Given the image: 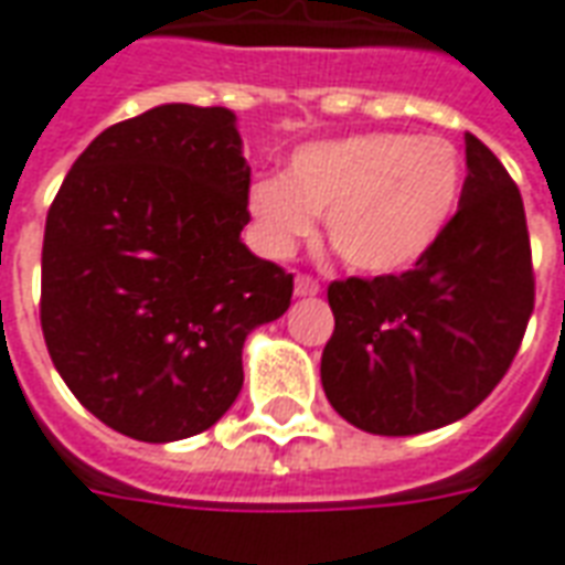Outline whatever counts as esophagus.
Instances as JSON below:
<instances>
[{
	"label": "esophagus",
	"instance_id": "obj_1",
	"mask_svg": "<svg viewBox=\"0 0 565 565\" xmlns=\"http://www.w3.org/2000/svg\"><path fill=\"white\" fill-rule=\"evenodd\" d=\"M319 282H316L313 276H303V274H298L295 276V295H298V298H313V295H319Z\"/></svg>",
	"mask_w": 565,
	"mask_h": 565
}]
</instances>
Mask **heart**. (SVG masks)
Wrapping results in <instances>:
<instances>
[{"mask_svg": "<svg viewBox=\"0 0 565 565\" xmlns=\"http://www.w3.org/2000/svg\"><path fill=\"white\" fill-rule=\"evenodd\" d=\"M462 194V161L447 139L355 134L301 146L286 175L246 191L264 255L286 258L326 215L328 243L350 270L402 274L444 237Z\"/></svg>", "mask_w": 565, "mask_h": 565, "instance_id": "heart-1", "label": "heart"}]
</instances>
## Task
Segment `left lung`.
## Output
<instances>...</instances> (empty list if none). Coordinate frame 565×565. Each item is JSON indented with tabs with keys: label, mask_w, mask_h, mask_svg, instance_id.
I'll return each mask as SVG.
<instances>
[{
	"label": "left lung",
	"mask_w": 565,
	"mask_h": 565,
	"mask_svg": "<svg viewBox=\"0 0 565 565\" xmlns=\"http://www.w3.org/2000/svg\"><path fill=\"white\" fill-rule=\"evenodd\" d=\"M466 185L444 237L414 270L328 286L334 334L322 390L371 435H419L471 414L514 362L535 301L514 179L466 134Z\"/></svg>",
	"instance_id": "1"
}]
</instances>
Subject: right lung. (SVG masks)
Segmentation results:
<instances>
[{
	"label": "right lung",
	"instance_id": "1",
	"mask_svg": "<svg viewBox=\"0 0 565 565\" xmlns=\"http://www.w3.org/2000/svg\"><path fill=\"white\" fill-rule=\"evenodd\" d=\"M237 115L167 103L111 124L47 210L42 331L72 395L148 444L237 402L243 343L289 310L291 274L246 249Z\"/></svg>",
	"mask_w": 565,
	"mask_h": 565
}]
</instances>
